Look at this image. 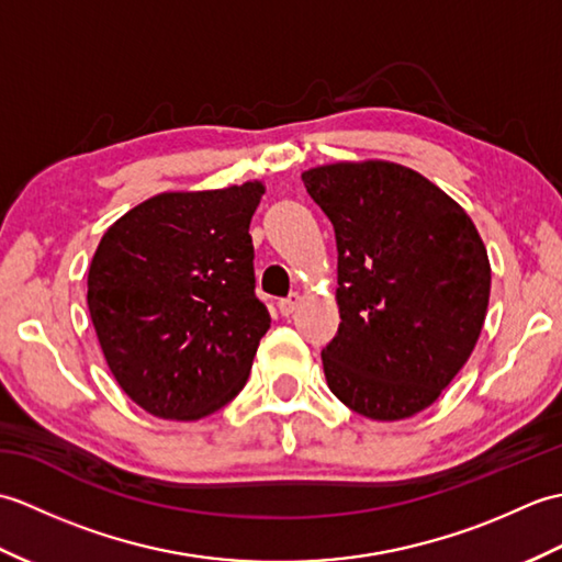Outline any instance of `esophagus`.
<instances>
[{"label": "esophagus", "instance_id": "1", "mask_svg": "<svg viewBox=\"0 0 562 562\" xmlns=\"http://www.w3.org/2000/svg\"><path fill=\"white\" fill-rule=\"evenodd\" d=\"M300 302H302V296L296 294V292L290 294V296H284V300L278 302L280 314H282V316H292V314L296 312V306H300Z\"/></svg>", "mask_w": 562, "mask_h": 562}]
</instances>
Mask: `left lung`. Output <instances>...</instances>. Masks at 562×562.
<instances>
[{
    "mask_svg": "<svg viewBox=\"0 0 562 562\" xmlns=\"http://www.w3.org/2000/svg\"><path fill=\"white\" fill-rule=\"evenodd\" d=\"M338 246V336L321 360L328 389L372 420L432 405L469 360L491 300L483 238L459 202L391 161L302 173Z\"/></svg>",
    "mask_w": 562,
    "mask_h": 562,
    "instance_id": "1",
    "label": "left lung"
}]
</instances>
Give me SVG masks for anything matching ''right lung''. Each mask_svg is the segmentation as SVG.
I'll list each match as a JSON object with an SVG mask.
<instances>
[{"label": "right lung", "instance_id": "add662e5", "mask_svg": "<svg viewBox=\"0 0 562 562\" xmlns=\"http://www.w3.org/2000/svg\"><path fill=\"white\" fill-rule=\"evenodd\" d=\"M262 193L260 181L161 193L103 234L89 314L115 381L147 413L200 420L246 386L270 328L248 234Z\"/></svg>", "mask_w": 562, "mask_h": 562}]
</instances>
